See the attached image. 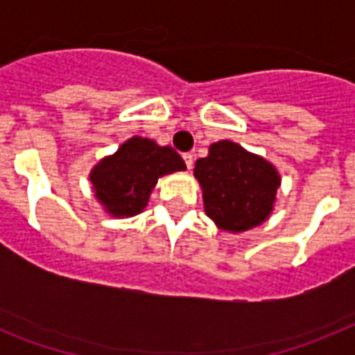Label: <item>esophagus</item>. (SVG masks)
<instances>
[{
    "instance_id": "1",
    "label": "esophagus",
    "mask_w": 355,
    "mask_h": 355,
    "mask_svg": "<svg viewBox=\"0 0 355 355\" xmlns=\"http://www.w3.org/2000/svg\"><path fill=\"white\" fill-rule=\"evenodd\" d=\"M182 158H184V162H186V167H188V169H191V167H193V155H191V153H184Z\"/></svg>"
}]
</instances>
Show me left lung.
<instances>
[{
	"instance_id": "1",
	"label": "left lung",
	"mask_w": 355,
	"mask_h": 355,
	"mask_svg": "<svg viewBox=\"0 0 355 355\" xmlns=\"http://www.w3.org/2000/svg\"><path fill=\"white\" fill-rule=\"evenodd\" d=\"M193 173L202 188L206 216L221 230L245 232L270 216L280 175L261 156L221 139L210 145L206 158L195 162Z\"/></svg>"
}]
</instances>
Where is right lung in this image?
Returning <instances> with one entry per match:
<instances>
[{
  "label": "right lung",
  "instance_id": "1",
  "mask_svg": "<svg viewBox=\"0 0 355 355\" xmlns=\"http://www.w3.org/2000/svg\"><path fill=\"white\" fill-rule=\"evenodd\" d=\"M184 169L186 164L173 147L134 136L92 169L90 180L110 216L130 217L147 206L158 178Z\"/></svg>",
  "mask_w": 355,
  "mask_h": 355
}]
</instances>
